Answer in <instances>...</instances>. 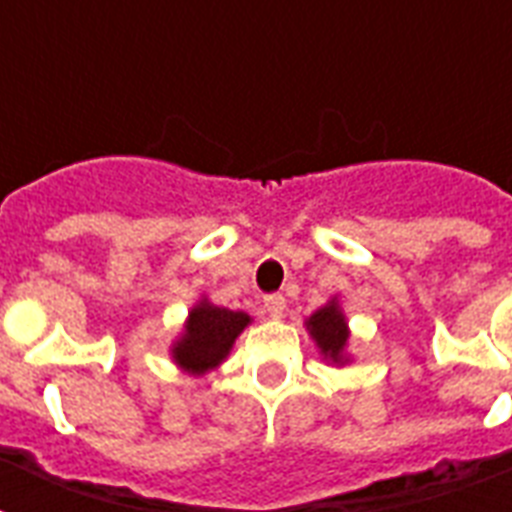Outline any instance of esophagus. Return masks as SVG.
Here are the masks:
<instances>
[{
	"instance_id": "34e87169",
	"label": "esophagus",
	"mask_w": 512,
	"mask_h": 512,
	"mask_svg": "<svg viewBox=\"0 0 512 512\" xmlns=\"http://www.w3.org/2000/svg\"><path fill=\"white\" fill-rule=\"evenodd\" d=\"M263 305H265V310H268V315H273V318H281L286 310V299H284V294H265Z\"/></svg>"
}]
</instances>
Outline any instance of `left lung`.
Masks as SVG:
<instances>
[{"label": "left lung", "mask_w": 512, "mask_h": 512, "mask_svg": "<svg viewBox=\"0 0 512 512\" xmlns=\"http://www.w3.org/2000/svg\"><path fill=\"white\" fill-rule=\"evenodd\" d=\"M307 328H310V334L318 342L323 352H326L334 363L342 360L344 344H347V326H344V315L339 313V307L331 302V305L321 307L318 313L307 321Z\"/></svg>", "instance_id": "1"}]
</instances>
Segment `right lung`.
<instances>
[{
  "instance_id": "1",
  "label": "right lung",
  "mask_w": 512,
  "mask_h": 512,
  "mask_svg": "<svg viewBox=\"0 0 512 512\" xmlns=\"http://www.w3.org/2000/svg\"><path fill=\"white\" fill-rule=\"evenodd\" d=\"M249 315L202 302L191 310L184 339L173 347V357L191 373H205L228 355L234 339L244 331Z\"/></svg>"
}]
</instances>
